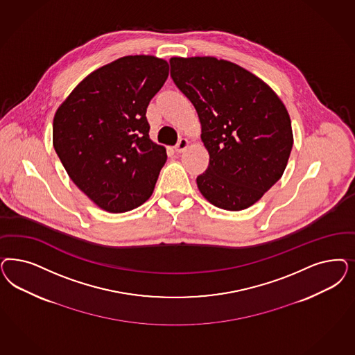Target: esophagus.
<instances>
[{
	"label": "esophagus",
	"instance_id": "34e87169",
	"mask_svg": "<svg viewBox=\"0 0 355 355\" xmlns=\"http://www.w3.org/2000/svg\"><path fill=\"white\" fill-rule=\"evenodd\" d=\"M188 146H189V141L187 138H180L178 145L175 146V151L176 153H183V151L188 149Z\"/></svg>",
	"mask_w": 355,
	"mask_h": 355
}]
</instances>
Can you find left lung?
<instances>
[{"label":"left lung","mask_w":355,"mask_h":355,"mask_svg":"<svg viewBox=\"0 0 355 355\" xmlns=\"http://www.w3.org/2000/svg\"><path fill=\"white\" fill-rule=\"evenodd\" d=\"M171 77L195 105L209 166L197 178L211 205L239 211L256 204L286 168L291 120L269 85L210 56L171 58Z\"/></svg>","instance_id":"8db88e82"}]
</instances>
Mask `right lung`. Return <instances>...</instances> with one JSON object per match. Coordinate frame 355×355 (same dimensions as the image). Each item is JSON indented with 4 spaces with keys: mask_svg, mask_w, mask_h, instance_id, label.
<instances>
[{
    "mask_svg": "<svg viewBox=\"0 0 355 355\" xmlns=\"http://www.w3.org/2000/svg\"><path fill=\"white\" fill-rule=\"evenodd\" d=\"M150 55L117 58L80 80L53 117V148L80 191L108 213L153 195L167 159L149 137L146 110L168 77Z\"/></svg>",
    "mask_w": 355,
    "mask_h": 355,
    "instance_id": "1",
    "label": "right lung"
}]
</instances>
